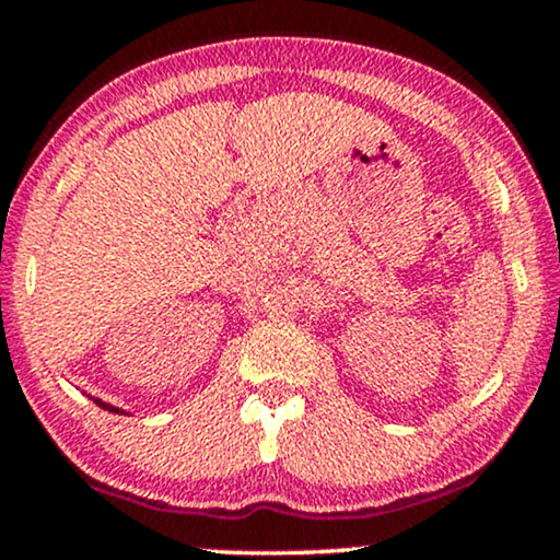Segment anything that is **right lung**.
Returning <instances> with one entry per match:
<instances>
[{
    "label": "right lung",
    "mask_w": 560,
    "mask_h": 560,
    "mask_svg": "<svg viewBox=\"0 0 560 560\" xmlns=\"http://www.w3.org/2000/svg\"><path fill=\"white\" fill-rule=\"evenodd\" d=\"M92 400H95V402H97V406H101V408H105V410H110V413H124V410H121V408L110 406V402H103L101 398H92Z\"/></svg>",
    "instance_id": "add662e5"
}]
</instances>
